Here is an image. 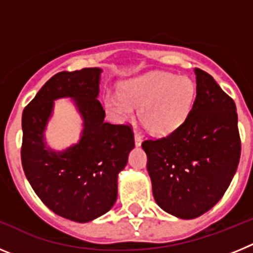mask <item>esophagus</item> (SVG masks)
<instances>
[{"instance_id": "esophagus-1", "label": "esophagus", "mask_w": 253, "mask_h": 253, "mask_svg": "<svg viewBox=\"0 0 253 253\" xmlns=\"http://www.w3.org/2000/svg\"><path fill=\"white\" fill-rule=\"evenodd\" d=\"M134 143H135V146L139 147L142 144V135L137 131H134Z\"/></svg>"}]
</instances>
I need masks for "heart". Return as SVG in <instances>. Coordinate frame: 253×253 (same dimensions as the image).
Instances as JSON below:
<instances>
[{
  "mask_svg": "<svg viewBox=\"0 0 253 253\" xmlns=\"http://www.w3.org/2000/svg\"><path fill=\"white\" fill-rule=\"evenodd\" d=\"M196 84L185 76L151 72L125 82L120 91H109L105 106L118 120H128L140 106L143 125L157 135L177 130L193 110Z\"/></svg>",
  "mask_w": 253,
  "mask_h": 253,
  "instance_id": "obj_1",
  "label": "heart"
}]
</instances>
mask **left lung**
I'll return each mask as SVG.
<instances>
[{
    "label": "left lung",
    "instance_id": "8db88e82",
    "mask_svg": "<svg viewBox=\"0 0 253 253\" xmlns=\"http://www.w3.org/2000/svg\"><path fill=\"white\" fill-rule=\"evenodd\" d=\"M194 72L196 97L184 124L142 143L154 200L180 219L198 218L222 199L241 157L236 104L209 73Z\"/></svg>",
    "mask_w": 253,
    "mask_h": 253
}]
</instances>
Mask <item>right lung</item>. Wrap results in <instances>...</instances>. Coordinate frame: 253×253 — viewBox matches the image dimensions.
I'll use <instances>...</instances> for the list:
<instances>
[{
  "instance_id": "right-lung-1",
  "label": "right lung",
  "mask_w": 253,
  "mask_h": 253,
  "mask_svg": "<svg viewBox=\"0 0 253 253\" xmlns=\"http://www.w3.org/2000/svg\"><path fill=\"white\" fill-rule=\"evenodd\" d=\"M101 68L59 72L22 113L21 162L40 200L58 215L78 223L104 215L118 198V176L134 148L129 125L105 122L97 100ZM72 98L82 115L80 140L63 151L46 146L45 129L54 101Z\"/></svg>"
}]
</instances>
